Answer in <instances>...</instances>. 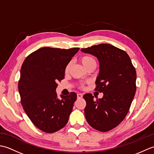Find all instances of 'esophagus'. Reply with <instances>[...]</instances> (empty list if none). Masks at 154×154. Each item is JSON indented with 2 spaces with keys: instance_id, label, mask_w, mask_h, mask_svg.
<instances>
[{
  "instance_id": "34e87169",
  "label": "esophagus",
  "mask_w": 154,
  "mask_h": 154,
  "mask_svg": "<svg viewBox=\"0 0 154 154\" xmlns=\"http://www.w3.org/2000/svg\"><path fill=\"white\" fill-rule=\"evenodd\" d=\"M77 99H81V98L83 97V94L77 93Z\"/></svg>"
}]
</instances>
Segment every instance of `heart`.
I'll list each match as a JSON object with an SVG mask.
<instances>
[{
	"mask_svg": "<svg viewBox=\"0 0 154 154\" xmlns=\"http://www.w3.org/2000/svg\"><path fill=\"white\" fill-rule=\"evenodd\" d=\"M80 61L81 62V63L83 65V66L86 69L89 67H93V66L95 67L97 65V61L95 60V58H94L93 56H92V55H83V56H82L80 58ZM70 67H71V62H69V63H67L65 67V69H64L65 73H68L70 69ZM79 87L81 88H83L84 84H81Z\"/></svg>",
	"mask_w": 154,
	"mask_h": 154,
	"instance_id": "b5f03b06",
	"label": "heart"
}]
</instances>
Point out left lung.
I'll return each mask as SVG.
<instances>
[{"label":"left lung","mask_w":154,"mask_h":154,"mask_svg":"<svg viewBox=\"0 0 154 154\" xmlns=\"http://www.w3.org/2000/svg\"><path fill=\"white\" fill-rule=\"evenodd\" d=\"M85 53L98 58L100 72L95 91L103 93L102 99L94 100L85 94V115L89 125L100 132H108L124 119L134 97L136 72L126 51L112 45L100 44L82 48Z\"/></svg>","instance_id":"8db88e82"}]
</instances>
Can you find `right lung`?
<instances>
[{"mask_svg": "<svg viewBox=\"0 0 154 154\" xmlns=\"http://www.w3.org/2000/svg\"><path fill=\"white\" fill-rule=\"evenodd\" d=\"M79 50L45 47L23 62L18 81L21 104L32 122L44 132H57L68 122L77 94L71 92L59 99L55 89L64 79L65 65Z\"/></svg>", "mask_w": 154, "mask_h": 154, "instance_id": "1", "label": "right lung"}]
</instances>
